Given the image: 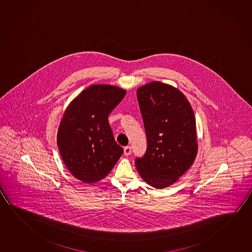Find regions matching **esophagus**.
Segmentation results:
<instances>
[{
    "label": "esophagus",
    "instance_id": "34e87169",
    "mask_svg": "<svg viewBox=\"0 0 252 252\" xmlns=\"http://www.w3.org/2000/svg\"><path fill=\"white\" fill-rule=\"evenodd\" d=\"M131 153H132V148L130 146H126V147H124L125 155L127 156V155H131Z\"/></svg>",
    "mask_w": 252,
    "mask_h": 252
}]
</instances>
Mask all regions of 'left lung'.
I'll list each match as a JSON object with an SVG mask.
<instances>
[{
  "label": "left lung",
  "instance_id": "obj_1",
  "mask_svg": "<svg viewBox=\"0 0 252 252\" xmlns=\"http://www.w3.org/2000/svg\"><path fill=\"white\" fill-rule=\"evenodd\" d=\"M147 135V151L135 159L147 184L164 189L178 181L197 154L193 109L179 90L151 82L137 90Z\"/></svg>",
  "mask_w": 252,
  "mask_h": 252
}]
</instances>
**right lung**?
<instances>
[{
  "mask_svg": "<svg viewBox=\"0 0 252 252\" xmlns=\"http://www.w3.org/2000/svg\"><path fill=\"white\" fill-rule=\"evenodd\" d=\"M126 95L116 86L84 90L64 112L58 132V150L70 174L85 183L105 178L124 153L114 140L108 116Z\"/></svg>",
  "mask_w": 252,
  "mask_h": 252,
  "instance_id": "1",
  "label": "right lung"
}]
</instances>
